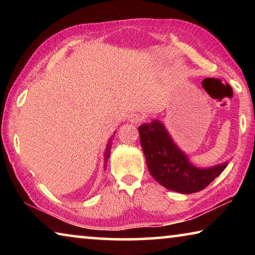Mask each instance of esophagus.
Here are the masks:
<instances>
[{
    "label": "esophagus",
    "mask_w": 255,
    "mask_h": 255,
    "mask_svg": "<svg viewBox=\"0 0 255 255\" xmlns=\"http://www.w3.org/2000/svg\"><path fill=\"white\" fill-rule=\"evenodd\" d=\"M141 119H143V117H141V115L139 114H130L128 116V122L131 123V124H137L141 122Z\"/></svg>",
    "instance_id": "obj_1"
}]
</instances>
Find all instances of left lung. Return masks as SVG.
Wrapping results in <instances>:
<instances>
[{"instance_id":"left-lung-1","label":"left lung","mask_w":255,"mask_h":255,"mask_svg":"<svg viewBox=\"0 0 255 255\" xmlns=\"http://www.w3.org/2000/svg\"><path fill=\"white\" fill-rule=\"evenodd\" d=\"M140 145L149 173L162 184L183 195L205 189L226 169L228 162L211 167H197L172 139L162 122L141 124L138 127Z\"/></svg>"}]
</instances>
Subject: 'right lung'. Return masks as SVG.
Instances as JSON below:
<instances>
[{"mask_svg":"<svg viewBox=\"0 0 255 255\" xmlns=\"http://www.w3.org/2000/svg\"><path fill=\"white\" fill-rule=\"evenodd\" d=\"M116 132H114L115 135ZM114 135L111 136V138L109 139V141H108L107 144V147H106V152H105V170H106V166H107V162H108V158H109L110 156V148H111V145H112V139H114Z\"/></svg>","mask_w":255,"mask_h":255,"instance_id":"1","label":"right lung"}]
</instances>
